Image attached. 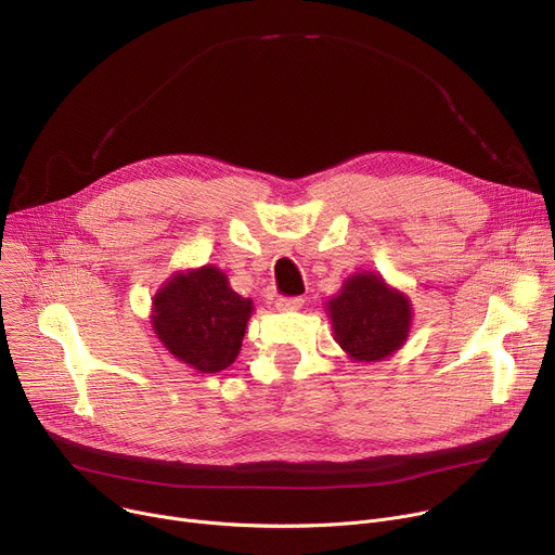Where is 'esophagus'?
Wrapping results in <instances>:
<instances>
[{
    "mask_svg": "<svg viewBox=\"0 0 555 555\" xmlns=\"http://www.w3.org/2000/svg\"><path fill=\"white\" fill-rule=\"evenodd\" d=\"M300 306H304V298H300V296H279L276 298V308L283 310V312L298 310Z\"/></svg>",
    "mask_w": 555,
    "mask_h": 555,
    "instance_id": "1",
    "label": "esophagus"
}]
</instances>
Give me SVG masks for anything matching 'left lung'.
<instances>
[{"instance_id":"left-lung-1","label":"left lung","mask_w":555,"mask_h":555,"mask_svg":"<svg viewBox=\"0 0 555 555\" xmlns=\"http://www.w3.org/2000/svg\"><path fill=\"white\" fill-rule=\"evenodd\" d=\"M325 310L336 343L357 363L391 357L408 340L412 325L410 298L376 272L349 276Z\"/></svg>"}]
</instances>
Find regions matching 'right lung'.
Masks as SVG:
<instances>
[{
	"label": "right lung",
	"instance_id": "obj_1",
	"mask_svg": "<svg viewBox=\"0 0 555 555\" xmlns=\"http://www.w3.org/2000/svg\"><path fill=\"white\" fill-rule=\"evenodd\" d=\"M249 314L251 300L238 296L215 266L170 276L153 300L157 338L172 357L204 374L234 363Z\"/></svg>",
	"mask_w": 555,
	"mask_h": 555
}]
</instances>
